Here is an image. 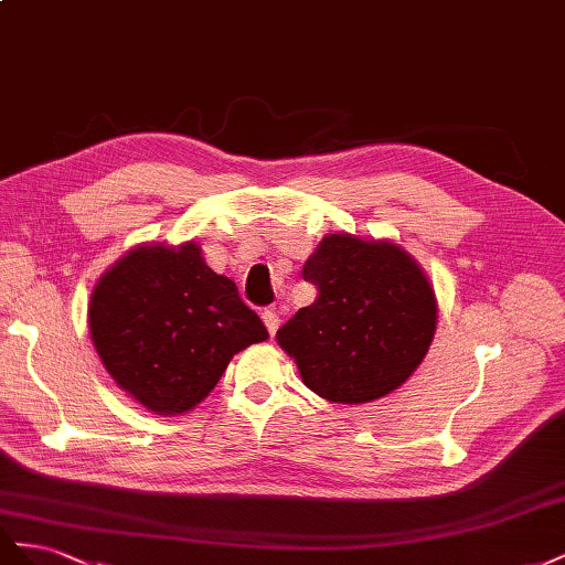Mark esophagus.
<instances>
[{
  "instance_id": "34e87169",
  "label": "esophagus",
  "mask_w": 565,
  "mask_h": 565,
  "mask_svg": "<svg viewBox=\"0 0 565 565\" xmlns=\"http://www.w3.org/2000/svg\"><path fill=\"white\" fill-rule=\"evenodd\" d=\"M263 321H265V327H267V331L274 335L277 333V329H279V324H281V317H279V310L277 308H267L265 312H263Z\"/></svg>"
}]
</instances>
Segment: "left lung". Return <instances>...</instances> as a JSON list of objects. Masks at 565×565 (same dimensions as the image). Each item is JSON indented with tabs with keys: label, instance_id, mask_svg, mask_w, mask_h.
<instances>
[{
	"label": "left lung",
	"instance_id": "8db88e82",
	"mask_svg": "<svg viewBox=\"0 0 565 565\" xmlns=\"http://www.w3.org/2000/svg\"><path fill=\"white\" fill-rule=\"evenodd\" d=\"M317 298L277 331L312 393L362 405L397 391L424 362L438 302L424 269L391 241L329 234L302 267Z\"/></svg>",
	"mask_w": 565,
	"mask_h": 565
}]
</instances>
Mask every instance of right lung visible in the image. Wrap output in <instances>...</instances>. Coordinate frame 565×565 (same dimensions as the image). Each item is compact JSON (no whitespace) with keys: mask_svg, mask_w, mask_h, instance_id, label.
Segmentation results:
<instances>
[{"mask_svg":"<svg viewBox=\"0 0 565 565\" xmlns=\"http://www.w3.org/2000/svg\"><path fill=\"white\" fill-rule=\"evenodd\" d=\"M87 317L110 379L163 416L196 407L236 352L269 335L193 241L122 255L94 286Z\"/></svg>","mask_w":565,"mask_h":565,"instance_id":"obj_1","label":"right lung"}]
</instances>
